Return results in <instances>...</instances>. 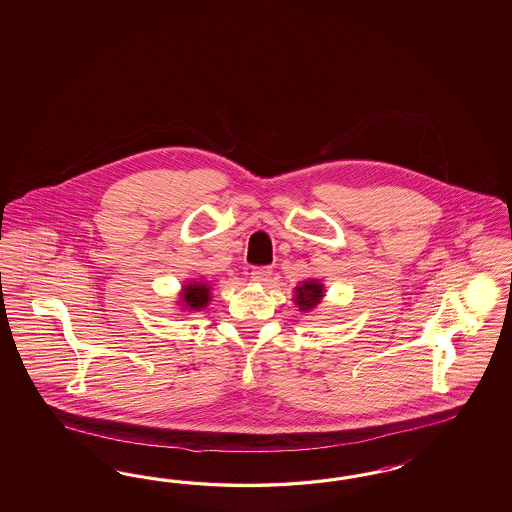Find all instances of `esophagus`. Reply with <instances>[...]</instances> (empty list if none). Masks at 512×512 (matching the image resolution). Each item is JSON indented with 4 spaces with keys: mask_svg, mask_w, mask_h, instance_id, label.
Listing matches in <instances>:
<instances>
[{
    "mask_svg": "<svg viewBox=\"0 0 512 512\" xmlns=\"http://www.w3.org/2000/svg\"><path fill=\"white\" fill-rule=\"evenodd\" d=\"M272 276V268L270 266H255L251 270V281L255 283H266Z\"/></svg>",
    "mask_w": 512,
    "mask_h": 512,
    "instance_id": "1",
    "label": "esophagus"
}]
</instances>
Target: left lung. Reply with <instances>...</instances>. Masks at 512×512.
<instances>
[{"label": "left lung", "mask_w": 512, "mask_h": 512, "mask_svg": "<svg viewBox=\"0 0 512 512\" xmlns=\"http://www.w3.org/2000/svg\"><path fill=\"white\" fill-rule=\"evenodd\" d=\"M323 298H325V285L317 278L304 279L295 287L293 300L298 311L302 313L315 310Z\"/></svg>", "instance_id": "obj_1"}]
</instances>
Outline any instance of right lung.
<instances>
[{
	"instance_id": "right-lung-1",
	"label": "right lung",
	"mask_w": 512,
	"mask_h": 512,
	"mask_svg": "<svg viewBox=\"0 0 512 512\" xmlns=\"http://www.w3.org/2000/svg\"><path fill=\"white\" fill-rule=\"evenodd\" d=\"M178 306L184 311H201L210 302V285L204 279H189L186 285H182Z\"/></svg>"
}]
</instances>
